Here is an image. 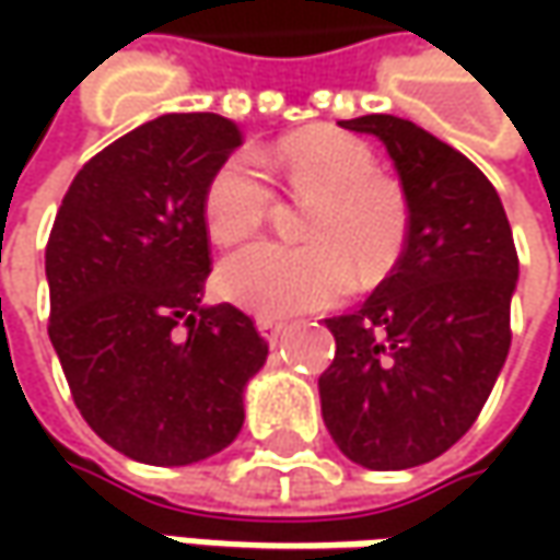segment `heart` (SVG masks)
Segmentation results:
<instances>
[{
    "instance_id": "obj_1",
    "label": "heart",
    "mask_w": 560,
    "mask_h": 560,
    "mask_svg": "<svg viewBox=\"0 0 560 560\" xmlns=\"http://www.w3.org/2000/svg\"><path fill=\"white\" fill-rule=\"evenodd\" d=\"M376 186L383 189V196H389L393 199V211L398 214V192L389 184H383V180H376ZM273 261V255H246L243 261H240V268H236V277L240 280H252V277H261V268ZM292 268H299V273H305V283L312 280L317 283L320 290H330V277L327 273H320V268H314L308 258H290ZM327 302V295L324 292H295L290 299H280L277 302V312L280 314H308L317 312L320 305Z\"/></svg>"
}]
</instances>
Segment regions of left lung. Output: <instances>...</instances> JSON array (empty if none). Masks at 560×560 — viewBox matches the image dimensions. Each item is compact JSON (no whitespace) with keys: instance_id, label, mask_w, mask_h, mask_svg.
<instances>
[{"instance_id":"8db88e82","label":"left lung","mask_w":560,"mask_h":560,"mask_svg":"<svg viewBox=\"0 0 560 560\" xmlns=\"http://www.w3.org/2000/svg\"><path fill=\"white\" fill-rule=\"evenodd\" d=\"M243 142L211 112L149 120L83 164L55 214L49 339L83 420L133 462L224 452L268 358L246 312L202 302L208 186Z\"/></svg>"}]
</instances>
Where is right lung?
<instances>
[{
	"label": "right lung",
	"mask_w": 560,
	"mask_h": 560,
	"mask_svg": "<svg viewBox=\"0 0 560 560\" xmlns=\"http://www.w3.org/2000/svg\"><path fill=\"white\" fill-rule=\"evenodd\" d=\"M342 127L386 140L408 202L405 248L358 314L334 317L320 411L371 470L433 462L470 430L511 349L517 248L499 192L462 152L398 118Z\"/></svg>",
	"instance_id": "add662e5"
}]
</instances>
